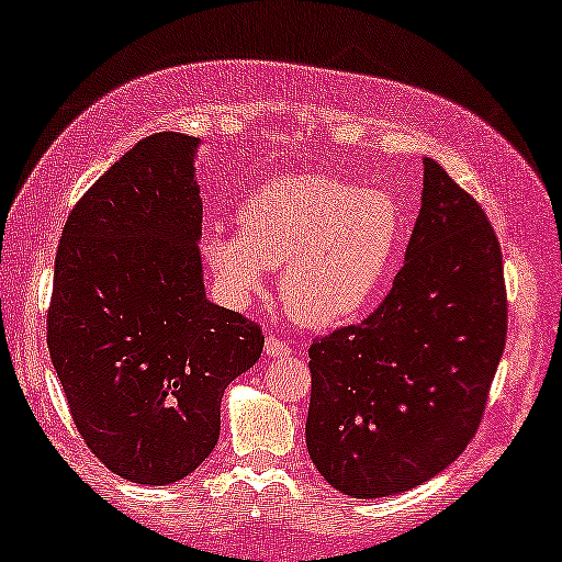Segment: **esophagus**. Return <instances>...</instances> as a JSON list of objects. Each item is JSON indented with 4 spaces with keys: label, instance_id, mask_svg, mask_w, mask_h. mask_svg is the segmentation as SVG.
Returning a JSON list of instances; mask_svg holds the SVG:
<instances>
[{
    "label": "esophagus",
    "instance_id": "34e87169",
    "mask_svg": "<svg viewBox=\"0 0 562 562\" xmlns=\"http://www.w3.org/2000/svg\"><path fill=\"white\" fill-rule=\"evenodd\" d=\"M263 350H266V356L273 358V360H276V358H286L289 352H291L289 342L283 340V337H279V335H268Z\"/></svg>",
    "mask_w": 562,
    "mask_h": 562
}]
</instances>
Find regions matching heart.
Returning <instances> with one entry per match:
<instances>
[{"label": "heart", "mask_w": 562, "mask_h": 562, "mask_svg": "<svg viewBox=\"0 0 562 562\" xmlns=\"http://www.w3.org/2000/svg\"><path fill=\"white\" fill-rule=\"evenodd\" d=\"M240 235H204L206 266L233 302L260 294L281 268V299L306 327H340L379 302L404 245V210L389 191L325 173L283 176L237 210Z\"/></svg>", "instance_id": "1"}]
</instances>
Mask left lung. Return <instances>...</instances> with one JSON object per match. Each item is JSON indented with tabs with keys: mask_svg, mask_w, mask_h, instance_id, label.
<instances>
[{
	"mask_svg": "<svg viewBox=\"0 0 562 562\" xmlns=\"http://www.w3.org/2000/svg\"><path fill=\"white\" fill-rule=\"evenodd\" d=\"M506 345L502 248L425 158L422 210L379 310L310 348L306 450L329 486L381 498L435 479L481 425Z\"/></svg>",
	"mask_w": 562,
	"mask_h": 562,
	"instance_id": "left-lung-1",
	"label": "left lung"
}]
</instances>
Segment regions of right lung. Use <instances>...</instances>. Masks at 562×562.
Instances as JSON below:
<instances>
[{"instance_id":"1","label":"right lung","mask_w":562,"mask_h":562,"mask_svg":"<svg viewBox=\"0 0 562 562\" xmlns=\"http://www.w3.org/2000/svg\"><path fill=\"white\" fill-rule=\"evenodd\" d=\"M199 137L156 133L68 214L48 350L76 429L112 473L166 486L220 440V404L256 366V322L204 291Z\"/></svg>"}]
</instances>
